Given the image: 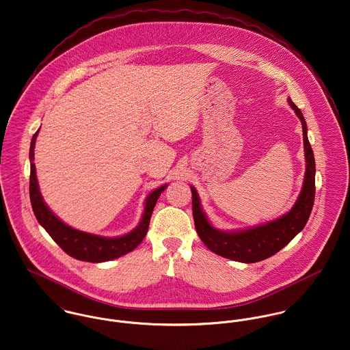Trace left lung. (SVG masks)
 Returning a JSON list of instances; mask_svg holds the SVG:
<instances>
[{
    "instance_id": "obj_1",
    "label": "left lung",
    "mask_w": 350,
    "mask_h": 350,
    "mask_svg": "<svg viewBox=\"0 0 350 350\" xmlns=\"http://www.w3.org/2000/svg\"><path fill=\"white\" fill-rule=\"evenodd\" d=\"M289 104L296 111L301 124L304 135V149L306 170L302 190L297 198L295 206L286 215L247 230L241 232H221L211 225L206 215H204L200 204L198 194L196 189L191 187V206H193V218L196 230L209 250L225 258L239 261V262H258L265 258H269L284 246L292 241L297 234L306 225L312 208L314 204L316 196V162L312 146L308 139V128L305 118L301 110L297 108L293 101L289 98Z\"/></svg>"
}]
</instances>
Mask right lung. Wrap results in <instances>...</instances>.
<instances>
[{
  "instance_id": "obj_1",
  "label": "right lung",
  "mask_w": 350,
  "mask_h": 350,
  "mask_svg": "<svg viewBox=\"0 0 350 350\" xmlns=\"http://www.w3.org/2000/svg\"><path fill=\"white\" fill-rule=\"evenodd\" d=\"M38 135V131L34 133L31 142H30V181H29V194H30V202L34 215L37 221L44 226V229L49 233V236L57 242V245L70 257L77 258L86 262H104L110 261L117 257H121L129 252L135 249L148 233L150 217L153 213L154 205L160 197L166 185H162L159 189L153 190L145 204V211L142 218L138 224V226L131 233L116 237V239H107L101 236L89 234L85 232L76 230L66 224H64L61 219H58L51 212V209L45 205L42 196L38 189V183L36 177V166L33 163L34 160V144L36 137Z\"/></svg>"
}]
</instances>
